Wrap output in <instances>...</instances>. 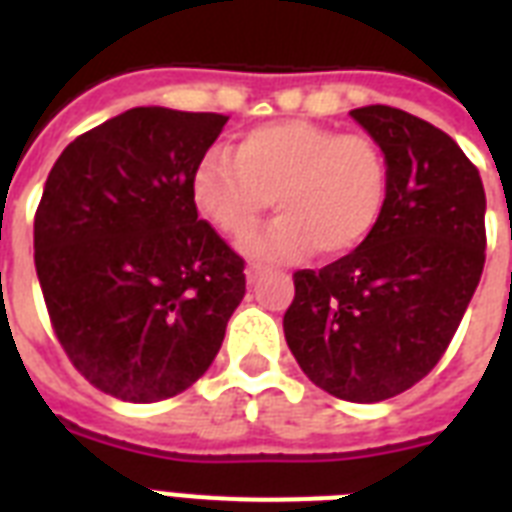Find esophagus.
<instances>
[{"instance_id": "obj_1", "label": "esophagus", "mask_w": 512, "mask_h": 512, "mask_svg": "<svg viewBox=\"0 0 512 512\" xmlns=\"http://www.w3.org/2000/svg\"><path fill=\"white\" fill-rule=\"evenodd\" d=\"M263 276H265V268H260V265H249V268H247L249 284H257V281L263 279Z\"/></svg>"}]
</instances>
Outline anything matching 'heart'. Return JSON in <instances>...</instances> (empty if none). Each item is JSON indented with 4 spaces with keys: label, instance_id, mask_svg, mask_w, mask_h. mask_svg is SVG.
<instances>
[{
    "label": "heart",
    "instance_id": "1",
    "mask_svg": "<svg viewBox=\"0 0 512 512\" xmlns=\"http://www.w3.org/2000/svg\"><path fill=\"white\" fill-rule=\"evenodd\" d=\"M191 193L231 239L255 231L273 201L279 220L244 244L257 260L281 263L313 249L340 257L361 247L385 215L390 162L372 135L284 119L244 132L231 154L207 151Z\"/></svg>",
    "mask_w": 512,
    "mask_h": 512
}]
</instances>
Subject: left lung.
I'll return each mask as SVG.
<instances>
[{
    "mask_svg": "<svg viewBox=\"0 0 512 512\" xmlns=\"http://www.w3.org/2000/svg\"><path fill=\"white\" fill-rule=\"evenodd\" d=\"M350 116L388 154L374 233L321 271L295 273L284 337L313 385L374 404L420 382L449 348L486 260V193L446 132L390 106Z\"/></svg>",
    "mask_w": 512,
    "mask_h": 512,
    "instance_id": "obj_1",
    "label": "left lung"
}]
</instances>
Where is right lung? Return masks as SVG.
Instances as JSON below:
<instances>
[{
	"mask_svg": "<svg viewBox=\"0 0 512 512\" xmlns=\"http://www.w3.org/2000/svg\"><path fill=\"white\" fill-rule=\"evenodd\" d=\"M225 122L130 108L68 143L47 175L36 276L66 356L108 396L151 404L191 388L247 292L244 260L191 193Z\"/></svg>",
	"mask_w": 512,
	"mask_h": 512,
	"instance_id": "right-lung-1",
	"label": "right lung"
}]
</instances>
